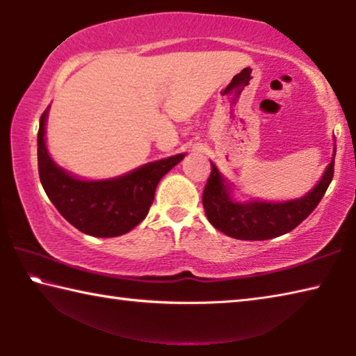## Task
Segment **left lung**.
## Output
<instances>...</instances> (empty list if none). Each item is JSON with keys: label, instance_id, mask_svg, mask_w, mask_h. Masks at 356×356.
Returning <instances> with one entry per match:
<instances>
[{"label": "left lung", "instance_id": "obj_1", "mask_svg": "<svg viewBox=\"0 0 356 356\" xmlns=\"http://www.w3.org/2000/svg\"><path fill=\"white\" fill-rule=\"evenodd\" d=\"M334 155L336 144L333 159L321 182L300 200L286 202H238L232 200L231 184L226 182L218 168L212 163V172L202 193V206L207 220L222 234L238 240H268L291 232L308 218L323 197L333 180Z\"/></svg>", "mask_w": 356, "mask_h": 356}]
</instances>
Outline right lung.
<instances>
[{"instance_id": "1", "label": "right lung", "mask_w": 356, "mask_h": 356, "mask_svg": "<svg viewBox=\"0 0 356 356\" xmlns=\"http://www.w3.org/2000/svg\"><path fill=\"white\" fill-rule=\"evenodd\" d=\"M47 111L40 116L38 131V166L40 184L58 212L78 231L94 237H118L140 225L152 206L160 179L185 155L152 161L114 179H76L59 168L48 154Z\"/></svg>"}]
</instances>
